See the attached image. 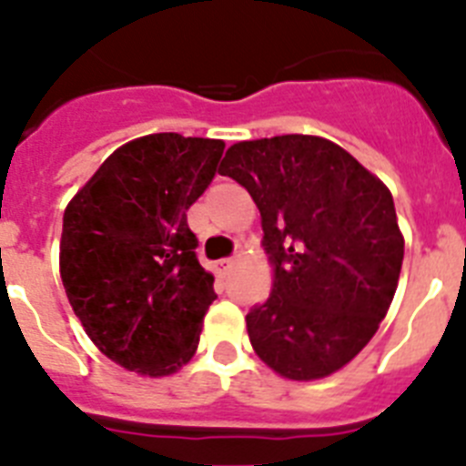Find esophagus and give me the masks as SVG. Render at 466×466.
Returning a JSON list of instances; mask_svg holds the SVG:
<instances>
[{"label": "esophagus", "instance_id": "esophagus-1", "mask_svg": "<svg viewBox=\"0 0 466 466\" xmlns=\"http://www.w3.org/2000/svg\"><path fill=\"white\" fill-rule=\"evenodd\" d=\"M234 265H237V258H222V260L215 263V272H218L220 277H227L229 272H232Z\"/></svg>", "mask_w": 466, "mask_h": 466}]
</instances>
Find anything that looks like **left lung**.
<instances>
[{
  "mask_svg": "<svg viewBox=\"0 0 466 466\" xmlns=\"http://www.w3.org/2000/svg\"><path fill=\"white\" fill-rule=\"evenodd\" d=\"M263 218L272 293L246 315L256 355L291 381L346 367L377 334L402 268L405 239L389 187L339 144L281 135L227 148Z\"/></svg>",
  "mask_w": 466,
  "mask_h": 466,
  "instance_id": "left-lung-1",
  "label": "left lung"
}]
</instances>
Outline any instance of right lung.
Wrapping results in <instances>:
<instances>
[{"mask_svg": "<svg viewBox=\"0 0 466 466\" xmlns=\"http://www.w3.org/2000/svg\"><path fill=\"white\" fill-rule=\"evenodd\" d=\"M222 151V139L137 137L66 206V296L94 346L130 372L167 377L197 353L215 277L198 263L187 210Z\"/></svg>", "mask_w": 466, "mask_h": 466, "instance_id": "obj_1", "label": "right lung"}]
</instances>
